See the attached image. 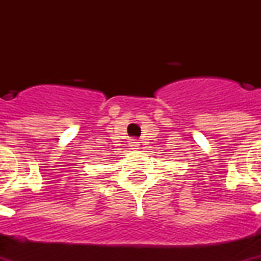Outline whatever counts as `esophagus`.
Segmentation results:
<instances>
[{"instance_id": "obj_1", "label": "esophagus", "mask_w": 261, "mask_h": 261, "mask_svg": "<svg viewBox=\"0 0 261 261\" xmlns=\"http://www.w3.org/2000/svg\"><path fill=\"white\" fill-rule=\"evenodd\" d=\"M130 147L131 149H138V147H140V142H138V140H131Z\"/></svg>"}]
</instances>
